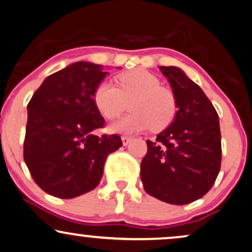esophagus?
Here are the masks:
<instances>
[{
    "label": "esophagus",
    "mask_w": 252,
    "mask_h": 252,
    "mask_svg": "<svg viewBox=\"0 0 252 252\" xmlns=\"http://www.w3.org/2000/svg\"><path fill=\"white\" fill-rule=\"evenodd\" d=\"M130 141H131V138H130V137H128V136H122V143H123L124 146L128 145L129 143H130Z\"/></svg>",
    "instance_id": "1"
}]
</instances>
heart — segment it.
Listing matches in <instances>:
<instances>
[{
    "label": "heart",
    "mask_w": 252,
    "mask_h": 252,
    "mask_svg": "<svg viewBox=\"0 0 252 252\" xmlns=\"http://www.w3.org/2000/svg\"><path fill=\"white\" fill-rule=\"evenodd\" d=\"M117 86L109 80L100 82L94 92V102L107 119H115L126 110L129 101V115L111 123L110 132L137 133L152 126L161 130L174 120L177 97L171 89L161 87L160 80L146 69L137 68L120 75Z\"/></svg>",
    "instance_id": "heart-1"
}]
</instances>
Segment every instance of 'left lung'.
Here are the masks:
<instances>
[{
  "instance_id": "left-lung-1",
  "label": "left lung",
  "mask_w": 252,
  "mask_h": 252,
  "mask_svg": "<svg viewBox=\"0 0 252 252\" xmlns=\"http://www.w3.org/2000/svg\"><path fill=\"white\" fill-rule=\"evenodd\" d=\"M177 97L178 111L156 141H146L141 163L145 192L186 205L212 189L221 167L219 115L201 88L176 66H159Z\"/></svg>"
}]
</instances>
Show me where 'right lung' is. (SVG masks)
Segmentation results:
<instances>
[{
	"label": "right lung",
	"instance_id": "add662e5",
	"mask_svg": "<svg viewBox=\"0 0 252 252\" xmlns=\"http://www.w3.org/2000/svg\"><path fill=\"white\" fill-rule=\"evenodd\" d=\"M107 74L102 65L73 63L47 76L28 104L24 160L50 195L73 199L94 189L108 155L122 146L120 136L93 133L104 124L94 92Z\"/></svg>",
	"mask_w": 252,
	"mask_h": 252
}]
</instances>
